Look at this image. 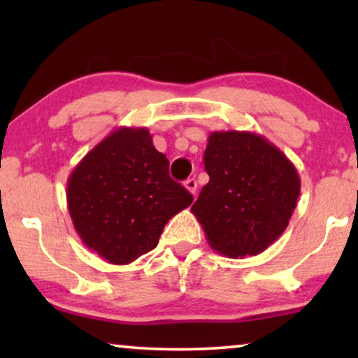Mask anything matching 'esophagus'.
<instances>
[{"mask_svg":"<svg viewBox=\"0 0 358 358\" xmlns=\"http://www.w3.org/2000/svg\"><path fill=\"white\" fill-rule=\"evenodd\" d=\"M184 187L187 189L190 194L195 195V190H197V180H195V179H187L184 182Z\"/></svg>","mask_w":358,"mask_h":358,"instance_id":"obj_1","label":"esophagus"}]
</instances>
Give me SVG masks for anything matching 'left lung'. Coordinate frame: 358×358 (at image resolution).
I'll return each instance as SVG.
<instances>
[{"label":"left lung","mask_w":358,"mask_h":358,"mask_svg":"<svg viewBox=\"0 0 358 358\" xmlns=\"http://www.w3.org/2000/svg\"><path fill=\"white\" fill-rule=\"evenodd\" d=\"M207 141L210 180L190 212L213 251L233 259L261 254L285 231L296 207L295 164L252 131H212Z\"/></svg>","instance_id":"1"}]
</instances>
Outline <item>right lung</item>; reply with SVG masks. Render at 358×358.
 Returning <instances> with one entry per match:
<instances>
[{"mask_svg":"<svg viewBox=\"0 0 358 358\" xmlns=\"http://www.w3.org/2000/svg\"><path fill=\"white\" fill-rule=\"evenodd\" d=\"M194 197L169 178V161L145 127H119L66 182L73 227L87 249L125 266L158 246L164 224Z\"/></svg>","mask_w":358,"mask_h":358,"instance_id":"obj_1","label":"right lung"}]
</instances>
